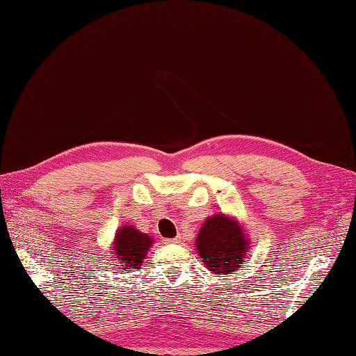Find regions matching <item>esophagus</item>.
I'll use <instances>...</instances> for the list:
<instances>
[{
    "label": "esophagus",
    "instance_id": "34e87169",
    "mask_svg": "<svg viewBox=\"0 0 356 356\" xmlns=\"http://www.w3.org/2000/svg\"><path fill=\"white\" fill-rule=\"evenodd\" d=\"M165 243H179V238H166Z\"/></svg>",
    "mask_w": 356,
    "mask_h": 356
}]
</instances>
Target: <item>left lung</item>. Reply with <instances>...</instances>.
Listing matches in <instances>:
<instances>
[{
  "label": "left lung",
  "mask_w": 356,
  "mask_h": 356,
  "mask_svg": "<svg viewBox=\"0 0 356 356\" xmlns=\"http://www.w3.org/2000/svg\"><path fill=\"white\" fill-rule=\"evenodd\" d=\"M195 248L205 268L222 277L243 266L249 241L236 220L214 214L203 223Z\"/></svg>",
  "instance_id": "obj_1"
}]
</instances>
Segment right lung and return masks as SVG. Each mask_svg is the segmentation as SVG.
Listing matches in <instances>:
<instances>
[{
  "label": "right lung",
  "mask_w": 356,
  "mask_h": 356,
  "mask_svg": "<svg viewBox=\"0 0 356 356\" xmlns=\"http://www.w3.org/2000/svg\"><path fill=\"white\" fill-rule=\"evenodd\" d=\"M151 245H153V238L133 226H124L122 229H119L115 237V246H113V252L120 263L119 269H139Z\"/></svg>",
  "instance_id": "right-lung-1"
}]
</instances>
